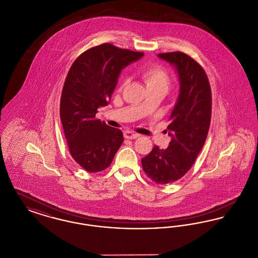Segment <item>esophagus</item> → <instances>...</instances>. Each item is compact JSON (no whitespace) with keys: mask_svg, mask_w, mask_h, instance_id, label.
Returning a JSON list of instances; mask_svg holds the SVG:
<instances>
[{"mask_svg":"<svg viewBox=\"0 0 258 258\" xmlns=\"http://www.w3.org/2000/svg\"><path fill=\"white\" fill-rule=\"evenodd\" d=\"M123 135H124V138H126V139H136L137 137L140 136L138 134H134L132 132H125Z\"/></svg>","mask_w":258,"mask_h":258,"instance_id":"obj_1","label":"esophagus"}]
</instances>
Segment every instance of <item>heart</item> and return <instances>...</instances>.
Segmentation results:
<instances>
[{
	"mask_svg": "<svg viewBox=\"0 0 258 258\" xmlns=\"http://www.w3.org/2000/svg\"><path fill=\"white\" fill-rule=\"evenodd\" d=\"M140 77L144 81L147 90H163L167 91L170 84V76L161 66H152L140 72ZM124 80H121L120 89L123 88Z\"/></svg>",
	"mask_w": 258,
	"mask_h": 258,
	"instance_id": "b5f03b06",
	"label": "heart"
}]
</instances>
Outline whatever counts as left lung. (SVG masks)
<instances>
[{
  "instance_id": "obj_1",
  "label": "left lung",
  "mask_w": 258,
  "mask_h": 258,
  "mask_svg": "<svg viewBox=\"0 0 258 258\" xmlns=\"http://www.w3.org/2000/svg\"><path fill=\"white\" fill-rule=\"evenodd\" d=\"M176 68L180 93L167 126V149L154 146L144 157L143 170L157 184L173 183L188 171L204 146L212 114V93L203 68L183 52L158 54Z\"/></svg>"
}]
</instances>
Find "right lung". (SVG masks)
Here are the masks:
<instances>
[{
	"mask_svg": "<svg viewBox=\"0 0 258 258\" xmlns=\"http://www.w3.org/2000/svg\"><path fill=\"white\" fill-rule=\"evenodd\" d=\"M143 55L103 43L83 52L69 71L60 117L72 157L88 172L106 169L123 143V133L96 114L109 103L121 71Z\"/></svg>",
	"mask_w": 258,
	"mask_h": 258,
	"instance_id": "add662e5",
	"label": "right lung"
}]
</instances>
